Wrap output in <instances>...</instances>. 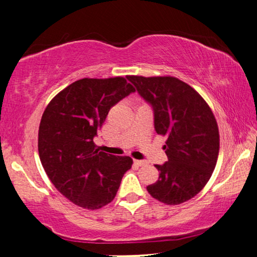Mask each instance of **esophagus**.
Segmentation results:
<instances>
[{
    "label": "esophagus",
    "mask_w": 257,
    "mask_h": 257,
    "mask_svg": "<svg viewBox=\"0 0 257 257\" xmlns=\"http://www.w3.org/2000/svg\"><path fill=\"white\" fill-rule=\"evenodd\" d=\"M135 165L138 167H141V166L146 165V162L143 161V160H135Z\"/></svg>",
    "instance_id": "obj_1"
}]
</instances>
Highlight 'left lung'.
I'll use <instances>...</instances> for the list:
<instances>
[{
    "mask_svg": "<svg viewBox=\"0 0 257 257\" xmlns=\"http://www.w3.org/2000/svg\"><path fill=\"white\" fill-rule=\"evenodd\" d=\"M154 110L158 135L167 137L165 165H155L159 180L148 185L153 198L178 205L195 197L217 165L219 128L209 104L195 89L174 76L128 75Z\"/></svg>",
    "mask_w": 257,
    "mask_h": 257,
    "instance_id": "8db88e82",
    "label": "left lung"
}]
</instances>
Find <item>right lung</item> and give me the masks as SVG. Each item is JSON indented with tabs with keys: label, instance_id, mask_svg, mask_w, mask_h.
Wrapping results in <instances>:
<instances>
[{
	"label": "right lung",
	"instance_id": "add662e5",
	"mask_svg": "<svg viewBox=\"0 0 257 257\" xmlns=\"http://www.w3.org/2000/svg\"><path fill=\"white\" fill-rule=\"evenodd\" d=\"M136 89L122 76L77 80L51 99L38 131L42 165L57 190L87 210H97L116 197L130 156L99 150L94 137L111 107Z\"/></svg>",
	"mask_w": 257,
	"mask_h": 257
}]
</instances>
